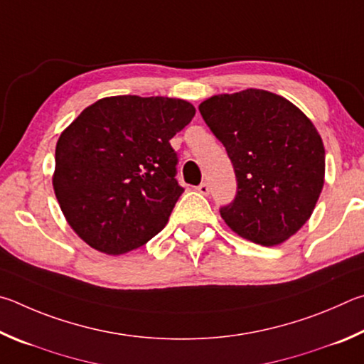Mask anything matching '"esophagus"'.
<instances>
[{
	"mask_svg": "<svg viewBox=\"0 0 364 364\" xmlns=\"http://www.w3.org/2000/svg\"><path fill=\"white\" fill-rule=\"evenodd\" d=\"M196 190H198V192L201 193V195H209V186L206 182H203V183H200L198 187H196Z\"/></svg>",
	"mask_w": 364,
	"mask_h": 364,
	"instance_id": "obj_1",
	"label": "esophagus"
}]
</instances>
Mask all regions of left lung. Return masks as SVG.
<instances>
[{
    "mask_svg": "<svg viewBox=\"0 0 364 364\" xmlns=\"http://www.w3.org/2000/svg\"><path fill=\"white\" fill-rule=\"evenodd\" d=\"M200 113L237 176V195L220 208L222 219L257 245L283 243L320 198L324 146L316 127L289 100L262 89L213 95Z\"/></svg>",
    "mask_w": 364,
    "mask_h": 364,
    "instance_id": "1",
    "label": "left lung"
}]
</instances>
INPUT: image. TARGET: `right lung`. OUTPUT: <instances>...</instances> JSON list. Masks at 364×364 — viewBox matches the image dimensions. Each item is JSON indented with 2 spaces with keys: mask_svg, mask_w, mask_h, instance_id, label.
<instances>
[{
  "mask_svg": "<svg viewBox=\"0 0 364 364\" xmlns=\"http://www.w3.org/2000/svg\"><path fill=\"white\" fill-rule=\"evenodd\" d=\"M193 117L182 99L114 95L85 108L60 134L53 186L82 241L118 256L163 230L183 193L169 140Z\"/></svg>",
  "mask_w": 364,
  "mask_h": 364,
  "instance_id": "obj_1",
  "label": "right lung"
}]
</instances>
